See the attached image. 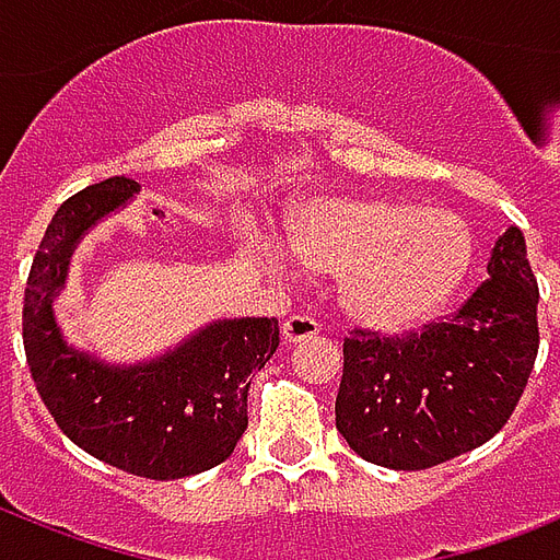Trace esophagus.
Here are the masks:
<instances>
[{"mask_svg":"<svg viewBox=\"0 0 560 560\" xmlns=\"http://www.w3.org/2000/svg\"><path fill=\"white\" fill-rule=\"evenodd\" d=\"M316 334H319V323L311 319V316H288L284 325H281V337H284V342L311 340Z\"/></svg>","mask_w":560,"mask_h":560,"instance_id":"obj_1","label":"esophagus"}]
</instances>
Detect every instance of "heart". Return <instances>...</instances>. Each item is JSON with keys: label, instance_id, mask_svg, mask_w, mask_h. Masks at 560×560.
I'll list each match as a JSON object with an SVG mask.
<instances>
[{"label": "heart", "instance_id": "1", "mask_svg": "<svg viewBox=\"0 0 560 560\" xmlns=\"http://www.w3.org/2000/svg\"><path fill=\"white\" fill-rule=\"evenodd\" d=\"M299 261L340 272V302L351 319L377 331L430 323L470 276L477 241L451 209L349 194L302 206L288 229ZM281 270V258L272 255Z\"/></svg>", "mask_w": 560, "mask_h": 560}]
</instances>
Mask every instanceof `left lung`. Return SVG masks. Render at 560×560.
Here are the masks:
<instances>
[{"mask_svg":"<svg viewBox=\"0 0 560 560\" xmlns=\"http://www.w3.org/2000/svg\"><path fill=\"white\" fill-rule=\"evenodd\" d=\"M538 279L509 226L474 296L421 331L342 342L337 430L358 456L424 470L494 439L512 418L538 358Z\"/></svg>","mask_w":560,"mask_h":560,"instance_id":"obj_1","label":"left lung"}]
</instances>
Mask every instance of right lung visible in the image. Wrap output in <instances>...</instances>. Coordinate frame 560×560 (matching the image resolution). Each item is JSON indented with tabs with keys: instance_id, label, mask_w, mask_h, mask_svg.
<instances>
[{
	"instance_id": "obj_1",
	"label": "right lung",
	"mask_w": 560,
	"mask_h": 560,
	"mask_svg": "<svg viewBox=\"0 0 560 560\" xmlns=\"http://www.w3.org/2000/svg\"><path fill=\"white\" fill-rule=\"evenodd\" d=\"M136 191V179L109 177L55 211L25 284L22 342L39 398L81 451L133 477L183 479L232 456L249 424V381L279 349V323L267 316L211 323L136 366H107L69 349L51 311L69 258Z\"/></svg>"
}]
</instances>
